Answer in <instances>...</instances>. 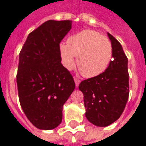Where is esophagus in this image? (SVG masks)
Listing matches in <instances>:
<instances>
[{
  "label": "esophagus",
  "instance_id": "34e87169",
  "mask_svg": "<svg viewBox=\"0 0 146 146\" xmlns=\"http://www.w3.org/2000/svg\"><path fill=\"white\" fill-rule=\"evenodd\" d=\"M74 81H75V86H76V87H77V86H79V83H80V80L77 79V78H74Z\"/></svg>",
  "mask_w": 146,
  "mask_h": 146
}]
</instances>
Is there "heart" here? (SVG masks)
<instances>
[{"instance_id": "b5f03b06", "label": "heart", "mask_w": 146, "mask_h": 146, "mask_svg": "<svg viewBox=\"0 0 146 146\" xmlns=\"http://www.w3.org/2000/svg\"><path fill=\"white\" fill-rule=\"evenodd\" d=\"M60 54L63 66L70 70L77 65L86 78H94L106 70L113 57V47L108 38L96 31L86 29L60 43Z\"/></svg>"}]
</instances>
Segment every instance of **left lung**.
<instances>
[{"instance_id":"obj_1","label":"left lung","mask_w":146,"mask_h":146,"mask_svg":"<svg viewBox=\"0 0 146 146\" xmlns=\"http://www.w3.org/2000/svg\"><path fill=\"white\" fill-rule=\"evenodd\" d=\"M113 47V60L103 73L82 81L86 117L97 126H107L117 121L129 98L128 60L121 44L107 33Z\"/></svg>"}]
</instances>
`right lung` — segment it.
Instances as JSON below:
<instances>
[{
    "instance_id": "1",
    "label": "right lung",
    "mask_w": 146,
    "mask_h": 146,
    "mask_svg": "<svg viewBox=\"0 0 146 146\" xmlns=\"http://www.w3.org/2000/svg\"><path fill=\"white\" fill-rule=\"evenodd\" d=\"M71 21H50L28 36L19 56L17 75L21 108L34 126L48 130L62 121L63 104L75 89L72 75L61 63L59 46Z\"/></svg>"
}]
</instances>
